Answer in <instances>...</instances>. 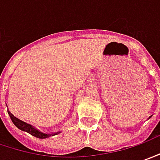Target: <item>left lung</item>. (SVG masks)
Instances as JSON below:
<instances>
[{
    "label": "left lung",
    "instance_id": "obj_1",
    "mask_svg": "<svg viewBox=\"0 0 160 160\" xmlns=\"http://www.w3.org/2000/svg\"><path fill=\"white\" fill-rule=\"evenodd\" d=\"M151 116H152V115H150V116H149V118H150V117H151Z\"/></svg>",
    "mask_w": 160,
    "mask_h": 160
}]
</instances>
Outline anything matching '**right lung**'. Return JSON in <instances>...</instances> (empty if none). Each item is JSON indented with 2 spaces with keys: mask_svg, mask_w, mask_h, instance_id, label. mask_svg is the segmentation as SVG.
Returning a JSON list of instances; mask_svg holds the SVG:
<instances>
[{
  "mask_svg": "<svg viewBox=\"0 0 160 160\" xmlns=\"http://www.w3.org/2000/svg\"><path fill=\"white\" fill-rule=\"evenodd\" d=\"M8 114H9L11 121L15 124L16 127H18V128L19 129V130H21V131H24V132H28L29 134L35 136L37 138H39V139H46V138H49L51 136L57 135V134L61 133V131L60 132H50V133H45V132H40L39 130L35 128L31 124H29L28 122H25L19 120L17 117H15L10 111H8Z\"/></svg>",
  "mask_w": 160,
  "mask_h": 160,
  "instance_id": "add662e5",
  "label": "right lung"
}]
</instances>
